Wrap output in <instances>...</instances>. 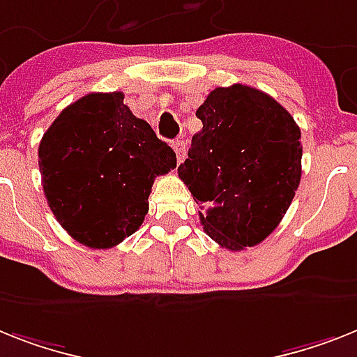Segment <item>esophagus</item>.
Listing matches in <instances>:
<instances>
[{
	"instance_id": "34e87169",
	"label": "esophagus",
	"mask_w": 357,
	"mask_h": 357,
	"mask_svg": "<svg viewBox=\"0 0 357 357\" xmlns=\"http://www.w3.org/2000/svg\"><path fill=\"white\" fill-rule=\"evenodd\" d=\"M172 147L175 149L176 158H178V160H182V158H184V155H185V142H184V140L176 138V140H173V142H172Z\"/></svg>"
}]
</instances>
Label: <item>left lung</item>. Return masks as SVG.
Masks as SVG:
<instances>
[{"label":"left lung","mask_w":357,"mask_h":357,"mask_svg":"<svg viewBox=\"0 0 357 357\" xmlns=\"http://www.w3.org/2000/svg\"><path fill=\"white\" fill-rule=\"evenodd\" d=\"M202 129L178 166L200 225L238 252L278 228L301 182V129L279 102L248 85L217 87L197 109Z\"/></svg>","instance_id":"left-lung-1"}]
</instances>
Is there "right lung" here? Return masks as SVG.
<instances>
[{"instance_id":"add662e5","label":"right lung","mask_w":357,"mask_h":357,"mask_svg":"<svg viewBox=\"0 0 357 357\" xmlns=\"http://www.w3.org/2000/svg\"><path fill=\"white\" fill-rule=\"evenodd\" d=\"M43 193L56 220L89 248H113L132 235L149 210L155 176L176 155L123 93H89L58 114L38 149Z\"/></svg>"}]
</instances>
